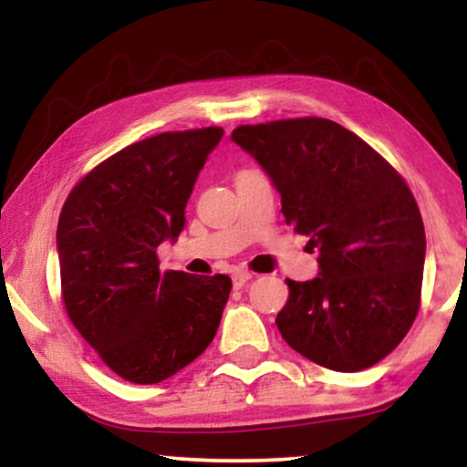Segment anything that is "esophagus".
Listing matches in <instances>:
<instances>
[{"mask_svg": "<svg viewBox=\"0 0 467 467\" xmlns=\"http://www.w3.org/2000/svg\"><path fill=\"white\" fill-rule=\"evenodd\" d=\"M253 278V274L251 272H244V270H240V272H235L234 276H232V280H234V286L235 289H242V286H244L248 280Z\"/></svg>", "mask_w": 467, "mask_h": 467, "instance_id": "1", "label": "esophagus"}]
</instances>
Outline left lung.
Wrapping results in <instances>:
<instances>
[{"label": "left lung", "mask_w": 467, "mask_h": 467, "mask_svg": "<svg viewBox=\"0 0 467 467\" xmlns=\"http://www.w3.org/2000/svg\"><path fill=\"white\" fill-rule=\"evenodd\" d=\"M232 140L318 251L317 278L286 280L276 317L285 342L336 372L379 363L410 329L423 283L425 227L404 178L329 119L240 125Z\"/></svg>", "instance_id": "left-lung-1"}]
</instances>
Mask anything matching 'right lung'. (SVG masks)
Returning <instances> with one entry per match:
<instances>
[{
    "instance_id": "obj_1",
    "label": "right lung",
    "mask_w": 467,
    "mask_h": 467,
    "mask_svg": "<svg viewBox=\"0 0 467 467\" xmlns=\"http://www.w3.org/2000/svg\"><path fill=\"white\" fill-rule=\"evenodd\" d=\"M223 130L146 138L88 171L57 225L63 304L80 336L120 379L155 385L214 340L232 291L225 274L159 270Z\"/></svg>"
}]
</instances>
